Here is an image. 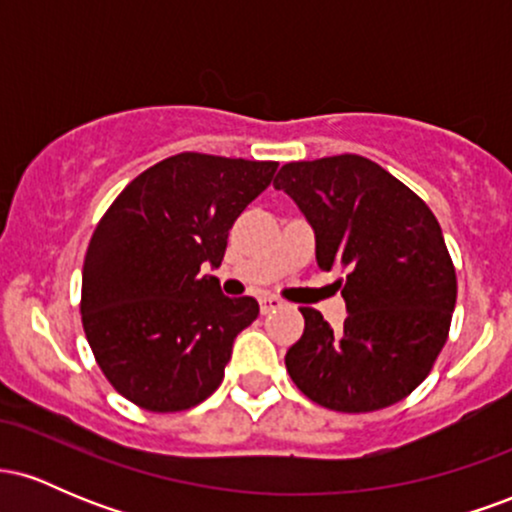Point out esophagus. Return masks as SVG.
Masks as SVG:
<instances>
[{
    "mask_svg": "<svg viewBox=\"0 0 512 512\" xmlns=\"http://www.w3.org/2000/svg\"><path fill=\"white\" fill-rule=\"evenodd\" d=\"M276 308H281L279 298H274V296H262V298H260V310H262V315L272 313V310H276Z\"/></svg>",
    "mask_w": 512,
    "mask_h": 512,
    "instance_id": "obj_1",
    "label": "esophagus"
}]
</instances>
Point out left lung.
Returning <instances> with one entry per match:
<instances>
[{
	"label": "left lung",
	"mask_w": 512,
	"mask_h": 512,
	"mask_svg": "<svg viewBox=\"0 0 512 512\" xmlns=\"http://www.w3.org/2000/svg\"><path fill=\"white\" fill-rule=\"evenodd\" d=\"M315 231L317 267L346 301L342 330L301 308L286 370L305 397L344 414L385 409L416 390L448 342L455 264L433 211L404 182L356 154L286 163L274 180Z\"/></svg>",
	"instance_id": "obj_1"
}]
</instances>
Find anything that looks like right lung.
Masks as SVG:
<instances>
[{
	"label": "right lung",
	"mask_w": 512,
	"mask_h": 512,
	"mask_svg": "<svg viewBox=\"0 0 512 512\" xmlns=\"http://www.w3.org/2000/svg\"><path fill=\"white\" fill-rule=\"evenodd\" d=\"M276 161L185 151L146 168L88 240L81 322L96 363L122 397L170 414L204 402L223 380L233 339L260 315L216 276L228 231L272 182Z\"/></svg>",
	"instance_id": "1"
}]
</instances>
